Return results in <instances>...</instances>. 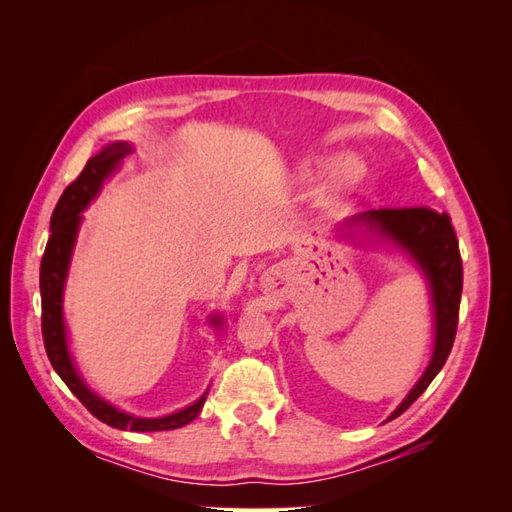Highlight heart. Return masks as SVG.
I'll return each mask as SVG.
<instances>
[{
    "label": "heart",
    "instance_id": "heart-1",
    "mask_svg": "<svg viewBox=\"0 0 512 512\" xmlns=\"http://www.w3.org/2000/svg\"><path fill=\"white\" fill-rule=\"evenodd\" d=\"M363 168L356 158H342L337 162L335 170H333V181L337 185H352L354 181L361 179Z\"/></svg>",
    "mask_w": 512,
    "mask_h": 512
}]
</instances>
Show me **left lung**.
<instances>
[{
  "label": "left lung",
  "instance_id": "8db88e82",
  "mask_svg": "<svg viewBox=\"0 0 512 512\" xmlns=\"http://www.w3.org/2000/svg\"><path fill=\"white\" fill-rule=\"evenodd\" d=\"M352 222H363L369 230H376L380 237L389 239L401 247L427 277L433 301V318H436V342H433L431 361L425 374L414 384L408 397L399 408L386 418L393 421L404 414L414 401L425 393L431 380L444 367L451 354L457 322L459 301L463 288V267L455 228L446 213H438L429 207H404V209H378L365 211L352 218Z\"/></svg>",
  "mask_w": 512,
  "mask_h": 512
}]
</instances>
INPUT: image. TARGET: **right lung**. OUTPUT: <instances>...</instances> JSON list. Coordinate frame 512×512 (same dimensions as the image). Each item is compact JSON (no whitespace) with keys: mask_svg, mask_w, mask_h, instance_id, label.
<instances>
[{"mask_svg":"<svg viewBox=\"0 0 512 512\" xmlns=\"http://www.w3.org/2000/svg\"><path fill=\"white\" fill-rule=\"evenodd\" d=\"M130 151L132 147L128 143H113L104 147L98 156L89 158L83 173L64 190L51 215V237H49V243H46V250L40 262L42 339H44L46 354H49V361L59 374V378L66 382V386L76 395V399H79L81 404L98 418V421L123 431H168V429H179L183 425L192 423L200 414V410H203L207 393L198 401H194L192 406L160 418H138L117 410L111 404H106L102 397H98L83 382L79 371H76L72 363V356L68 352L64 312H61L70 256L74 250L76 232H79V224L83 220L81 211H85L91 200L98 196L104 179L113 173L117 164L126 158ZM220 322H222L220 316L211 318V324H215V327H218Z\"/></svg>","mask_w":512,"mask_h":512,"instance_id":"right-lung-1","label":"right lung"}]
</instances>
